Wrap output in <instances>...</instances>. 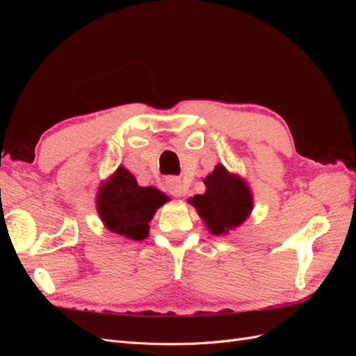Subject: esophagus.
Segmentation results:
<instances>
[{
	"instance_id": "1",
	"label": "esophagus",
	"mask_w": 356,
	"mask_h": 356,
	"mask_svg": "<svg viewBox=\"0 0 356 356\" xmlns=\"http://www.w3.org/2000/svg\"><path fill=\"white\" fill-rule=\"evenodd\" d=\"M166 187H168L170 195H174L175 197H182L186 195V190H187L186 186L182 184V181L178 178H168Z\"/></svg>"
}]
</instances>
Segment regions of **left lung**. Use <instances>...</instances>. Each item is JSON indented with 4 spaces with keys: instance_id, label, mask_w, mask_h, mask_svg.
Here are the masks:
<instances>
[{
    "instance_id": "8db88e82",
    "label": "left lung",
    "mask_w": 356,
    "mask_h": 356,
    "mask_svg": "<svg viewBox=\"0 0 356 356\" xmlns=\"http://www.w3.org/2000/svg\"><path fill=\"white\" fill-rule=\"evenodd\" d=\"M207 191L190 197L188 203L196 208L211 234L225 236L250 218L254 208L252 191L238 174H232L218 163L203 179Z\"/></svg>"
}]
</instances>
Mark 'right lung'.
<instances>
[{
	"label": "right lung",
	"mask_w": 356,
	"mask_h": 356,
	"mask_svg": "<svg viewBox=\"0 0 356 356\" xmlns=\"http://www.w3.org/2000/svg\"><path fill=\"white\" fill-rule=\"evenodd\" d=\"M168 196L156 187H141L124 166H118L104 182L96 196V211L106 230L131 241L148 238L156 211Z\"/></svg>",
	"instance_id": "right-lung-1"
}]
</instances>
